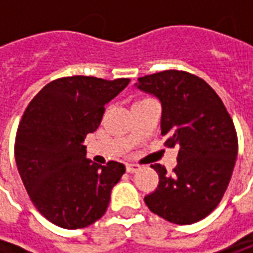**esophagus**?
<instances>
[{
    "instance_id": "obj_1",
    "label": "esophagus",
    "mask_w": 253,
    "mask_h": 253,
    "mask_svg": "<svg viewBox=\"0 0 253 253\" xmlns=\"http://www.w3.org/2000/svg\"><path fill=\"white\" fill-rule=\"evenodd\" d=\"M139 169V167L138 165H134V164H127L126 165V170L128 173H134V172H137Z\"/></svg>"
}]
</instances>
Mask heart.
I'll use <instances>...</instances> for the list:
<instances>
[{
	"label": "heart",
	"instance_id": "obj_1",
	"mask_svg": "<svg viewBox=\"0 0 253 253\" xmlns=\"http://www.w3.org/2000/svg\"><path fill=\"white\" fill-rule=\"evenodd\" d=\"M141 100H145V99H141ZM141 100H138V101H141Z\"/></svg>",
	"mask_w": 253,
	"mask_h": 253
}]
</instances>
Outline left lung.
Masks as SVG:
<instances>
[{
	"instance_id": "1",
	"label": "left lung",
	"mask_w": 253,
	"mask_h": 253,
	"mask_svg": "<svg viewBox=\"0 0 253 253\" xmlns=\"http://www.w3.org/2000/svg\"><path fill=\"white\" fill-rule=\"evenodd\" d=\"M138 88L159 97L165 146L177 148V165H163L157 188L145 196L150 211L177 225L198 222L218 206L233 173L237 132L222 100L209 84L183 70L138 78Z\"/></svg>"
}]
</instances>
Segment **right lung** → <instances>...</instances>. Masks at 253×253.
<instances>
[{
  "label": "right lung",
  "instance_id": "add662e5",
  "mask_svg": "<svg viewBox=\"0 0 253 253\" xmlns=\"http://www.w3.org/2000/svg\"><path fill=\"white\" fill-rule=\"evenodd\" d=\"M128 83V78H58L25 108L14 142L16 164L34 206L57 226L85 228L107 211L125 165L92 163L83 142L97 130L104 105Z\"/></svg>",
  "mask_w": 253,
  "mask_h": 253
}]
</instances>
